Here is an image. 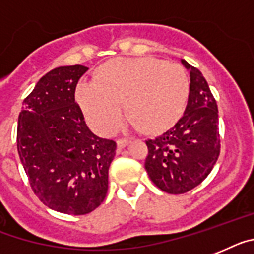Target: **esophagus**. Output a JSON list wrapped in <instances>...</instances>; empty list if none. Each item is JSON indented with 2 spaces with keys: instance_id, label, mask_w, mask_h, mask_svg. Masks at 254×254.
<instances>
[{
  "instance_id": "1",
  "label": "esophagus",
  "mask_w": 254,
  "mask_h": 254,
  "mask_svg": "<svg viewBox=\"0 0 254 254\" xmlns=\"http://www.w3.org/2000/svg\"><path fill=\"white\" fill-rule=\"evenodd\" d=\"M129 142H130V140L127 139V138H121V139H119L116 142V143H117V148H119V150H123L124 147L127 146V144H129Z\"/></svg>"
}]
</instances>
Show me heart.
<instances>
[{
  "label": "heart",
  "instance_id": "b5f03b06",
  "mask_svg": "<svg viewBox=\"0 0 254 254\" xmlns=\"http://www.w3.org/2000/svg\"><path fill=\"white\" fill-rule=\"evenodd\" d=\"M189 95L185 68L153 57L112 59L102 65L99 78H82L76 87L87 124L101 135L116 130L125 103L134 125L165 130L181 119Z\"/></svg>",
  "mask_w": 254,
  "mask_h": 254
}]
</instances>
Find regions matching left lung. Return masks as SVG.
Segmentation results:
<instances>
[{
	"mask_svg": "<svg viewBox=\"0 0 254 254\" xmlns=\"http://www.w3.org/2000/svg\"><path fill=\"white\" fill-rule=\"evenodd\" d=\"M190 71V95L185 114L172 129L146 140L147 173L160 190L185 193L212 172L219 156L218 108L208 82L197 68L182 59Z\"/></svg>",
	"mask_w": 254,
	"mask_h": 254,
	"instance_id": "8db88e82",
	"label": "left lung"
}]
</instances>
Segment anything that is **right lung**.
<instances>
[{"label": "right lung", "instance_id": "1", "mask_svg": "<svg viewBox=\"0 0 254 254\" xmlns=\"http://www.w3.org/2000/svg\"><path fill=\"white\" fill-rule=\"evenodd\" d=\"M87 67L67 65L40 78L23 102L16 144L38 199L65 214H87L103 203L116 142L91 133L74 90Z\"/></svg>", "mask_w": 254, "mask_h": 254}]
</instances>
